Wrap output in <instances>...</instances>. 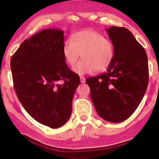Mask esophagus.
Instances as JSON below:
<instances>
[{
    "mask_svg": "<svg viewBox=\"0 0 159 159\" xmlns=\"http://www.w3.org/2000/svg\"><path fill=\"white\" fill-rule=\"evenodd\" d=\"M80 81H81V83H85V78L83 77V76H81L80 77Z\"/></svg>",
    "mask_w": 159,
    "mask_h": 159,
    "instance_id": "34e87169",
    "label": "esophagus"
}]
</instances>
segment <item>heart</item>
I'll use <instances>...</instances> for the list:
<instances>
[{
    "label": "heart",
    "instance_id": "obj_1",
    "mask_svg": "<svg viewBox=\"0 0 159 159\" xmlns=\"http://www.w3.org/2000/svg\"><path fill=\"white\" fill-rule=\"evenodd\" d=\"M63 54L66 63L73 66L81 55L83 59L73 67L75 73L102 72L110 66L115 55L114 45L102 34L93 30L78 31L63 44Z\"/></svg>",
    "mask_w": 159,
    "mask_h": 159
}]
</instances>
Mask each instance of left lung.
Masks as SVG:
<instances>
[{"label": "left lung", "instance_id": "left-lung-1", "mask_svg": "<svg viewBox=\"0 0 159 159\" xmlns=\"http://www.w3.org/2000/svg\"><path fill=\"white\" fill-rule=\"evenodd\" d=\"M114 45L115 55L104 73L87 78L95 108L102 119L111 123L124 121L135 111L149 81L145 50L125 27L106 29Z\"/></svg>", "mask_w": 159, "mask_h": 159}]
</instances>
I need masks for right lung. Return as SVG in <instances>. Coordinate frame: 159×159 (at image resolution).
Segmentation results:
<instances>
[{"label":"right lung","instance_id":"obj_1","mask_svg":"<svg viewBox=\"0 0 159 159\" xmlns=\"http://www.w3.org/2000/svg\"><path fill=\"white\" fill-rule=\"evenodd\" d=\"M63 44V30H41L25 39L10 61L20 102L34 120L52 129L68 121L74 93L80 84L78 75L66 63Z\"/></svg>","mask_w":159,"mask_h":159}]
</instances>
